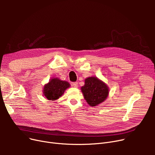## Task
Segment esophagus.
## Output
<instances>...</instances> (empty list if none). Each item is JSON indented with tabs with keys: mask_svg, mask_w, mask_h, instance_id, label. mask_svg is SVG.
I'll list each match as a JSON object with an SVG mask.
<instances>
[{
	"mask_svg": "<svg viewBox=\"0 0 155 155\" xmlns=\"http://www.w3.org/2000/svg\"><path fill=\"white\" fill-rule=\"evenodd\" d=\"M71 85H72L73 87H78V82H73V83H71Z\"/></svg>",
	"mask_w": 155,
	"mask_h": 155,
	"instance_id": "34e87169",
	"label": "esophagus"
}]
</instances>
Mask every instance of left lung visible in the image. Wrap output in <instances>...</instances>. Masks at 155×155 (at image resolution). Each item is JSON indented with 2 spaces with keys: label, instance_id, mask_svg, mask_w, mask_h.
Segmentation results:
<instances>
[{
  "label": "left lung",
  "instance_id": "left-lung-1",
  "mask_svg": "<svg viewBox=\"0 0 155 155\" xmlns=\"http://www.w3.org/2000/svg\"><path fill=\"white\" fill-rule=\"evenodd\" d=\"M84 99L91 107L103 102L107 98L109 87L97 77H88L85 80V85L81 87Z\"/></svg>",
  "mask_w": 155,
  "mask_h": 155
}]
</instances>
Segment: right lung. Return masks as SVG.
Wrapping results in <instances>:
<instances>
[{
    "label": "right lung",
    "mask_w": 155,
    "mask_h": 155,
    "mask_svg": "<svg viewBox=\"0 0 155 155\" xmlns=\"http://www.w3.org/2000/svg\"><path fill=\"white\" fill-rule=\"evenodd\" d=\"M70 87L68 82L61 80L58 78H53L44 86L43 94L48 100L53 101L58 99Z\"/></svg>",
    "instance_id": "right-lung-1"
}]
</instances>
